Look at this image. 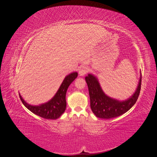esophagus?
<instances>
[{
	"mask_svg": "<svg viewBox=\"0 0 157 157\" xmlns=\"http://www.w3.org/2000/svg\"><path fill=\"white\" fill-rule=\"evenodd\" d=\"M87 72H88V69L86 67H82L80 68L79 70V75L81 76H84Z\"/></svg>",
	"mask_w": 157,
	"mask_h": 157,
	"instance_id": "esophagus-1",
	"label": "esophagus"
}]
</instances>
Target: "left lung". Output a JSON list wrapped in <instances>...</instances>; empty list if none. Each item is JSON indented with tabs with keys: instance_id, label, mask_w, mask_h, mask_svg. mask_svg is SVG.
I'll use <instances>...</instances> for the list:
<instances>
[{
	"instance_id": "8db88e82",
	"label": "left lung",
	"mask_w": 157,
	"mask_h": 157,
	"mask_svg": "<svg viewBox=\"0 0 157 157\" xmlns=\"http://www.w3.org/2000/svg\"><path fill=\"white\" fill-rule=\"evenodd\" d=\"M85 79L88 86L92 112L97 117L108 119L122 115L135 104L141 90V72L135 93L124 101H119L106 95L103 91L98 78L92 74H88Z\"/></svg>"
}]
</instances>
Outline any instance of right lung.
I'll return each instance as SVG.
<instances>
[{
	"mask_svg": "<svg viewBox=\"0 0 157 157\" xmlns=\"http://www.w3.org/2000/svg\"><path fill=\"white\" fill-rule=\"evenodd\" d=\"M77 76V72H73L67 75L55 95L46 103L37 106L31 105L28 104L19 94L20 99L23 105L33 114L46 119H57L65 111L67 106L65 97L67 89Z\"/></svg>",
	"mask_w": 157,
	"mask_h": 157,
	"instance_id": "add662e5",
	"label": "right lung"
}]
</instances>
